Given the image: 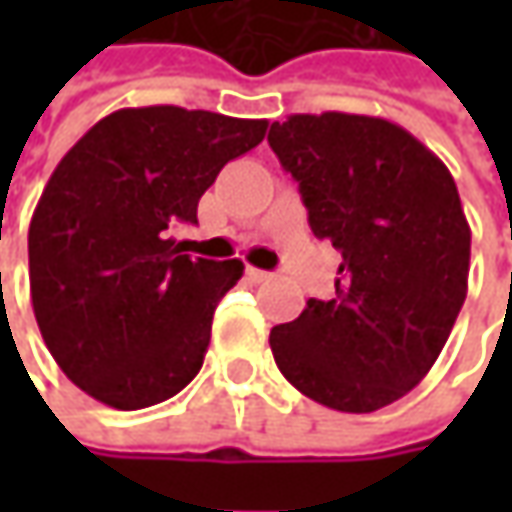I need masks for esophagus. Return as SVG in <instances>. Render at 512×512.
<instances>
[{"label":"esophagus","instance_id":"obj_1","mask_svg":"<svg viewBox=\"0 0 512 512\" xmlns=\"http://www.w3.org/2000/svg\"><path fill=\"white\" fill-rule=\"evenodd\" d=\"M247 276H250L253 282H267V279H270V273H267V270H259V267H247Z\"/></svg>","mask_w":512,"mask_h":512}]
</instances>
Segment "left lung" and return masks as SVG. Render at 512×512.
<instances>
[{
    "label": "left lung",
    "instance_id": "obj_1",
    "mask_svg": "<svg viewBox=\"0 0 512 512\" xmlns=\"http://www.w3.org/2000/svg\"><path fill=\"white\" fill-rule=\"evenodd\" d=\"M267 142L299 182L313 236L342 253L336 296L273 327V359L307 399L373 413L422 382L464 305L470 225L456 182L379 116L293 113Z\"/></svg>",
    "mask_w": 512,
    "mask_h": 512
}]
</instances>
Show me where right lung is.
<instances>
[{
    "instance_id": "obj_1",
    "label": "right lung",
    "mask_w": 512,
    "mask_h": 512,
    "mask_svg": "<svg viewBox=\"0 0 512 512\" xmlns=\"http://www.w3.org/2000/svg\"><path fill=\"white\" fill-rule=\"evenodd\" d=\"M267 119L176 105L99 119L50 173L28 230L30 302L50 356L116 410L176 396L205 362L239 259H190L173 239Z\"/></svg>"
}]
</instances>
